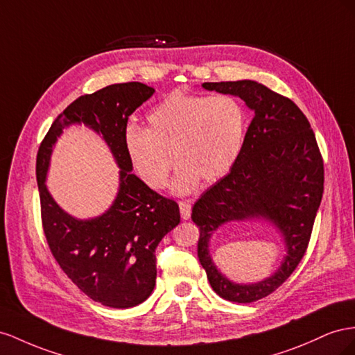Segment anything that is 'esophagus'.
I'll return each mask as SVG.
<instances>
[{
  "instance_id": "1",
  "label": "esophagus",
  "mask_w": 355,
  "mask_h": 355,
  "mask_svg": "<svg viewBox=\"0 0 355 355\" xmlns=\"http://www.w3.org/2000/svg\"><path fill=\"white\" fill-rule=\"evenodd\" d=\"M178 207H180V214H181V218L183 220H189L190 218V214H191V205L189 200H180L178 202Z\"/></svg>"
}]
</instances>
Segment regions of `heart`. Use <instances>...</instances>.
<instances>
[{
    "mask_svg": "<svg viewBox=\"0 0 355 355\" xmlns=\"http://www.w3.org/2000/svg\"><path fill=\"white\" fill-rule=\"evenodd\" d=\"M147 129L128 126L123 135L126 159L151 189H164L178 162L172 190L187 195L226 175L236 162L247 132V111L230 95L189 94L174 90L147 114Z\"/></svg>",
    "mask_w": 355,
    "mask_h": 355,
    "instance_id": "b5f03b06",
    "label": "heart"
}]
</instances>
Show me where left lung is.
<instances>
[{
    "instance_id": "1",
    "label": "left lung",
    "mask_w": 355,
    "mask_h": 355,
    "mask_svg": "<svg viewBox=\"0 0 355 355\" xmlns=\"http://www.w3.org/2000/svg\"><path fill=\"white\" fill-rule=\"evenodd\" d=\"M235 95L254 111L230 172L209 187L191 209L199 227L198 257L209 284L223 299L251 303L269 296L305 256L324 191V164L306 116L291 99L252 80L204 83ZM266 219L283 235L288 254L279 270L254 285H236L216 269L210 235L229 220Z\"/></svg>"
}]
</instances>
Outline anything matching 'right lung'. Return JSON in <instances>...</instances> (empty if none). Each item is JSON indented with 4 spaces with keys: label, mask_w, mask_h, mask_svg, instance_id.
I'll use <instances>...</instances> for the list:
<instances>
[{
    "label": "right lung",
    "mask_w": 355,
    "mask_h": 355,
    "mask_svg": "<svg viewBox=\"0 0 355 355\" xmlns=\"http://www.w3.org/2000/svg\"><path fill=\"white\" fill-rule=\"evenodd\" d=\"M153 94V87L129 82L77 98L56 117L37 155V184L49 248L85 295L110 308H132L151 295L157 273L156 247L180 223L177 202L160 196L132 174L123 147L129 116ZM80 123L103 137L121 168L114 205L103 216L89 220L69 216L45 186L57 137L67 125Z\"/></svg>",
    "instance_id": "right-lung-1"
}]
</instances>
